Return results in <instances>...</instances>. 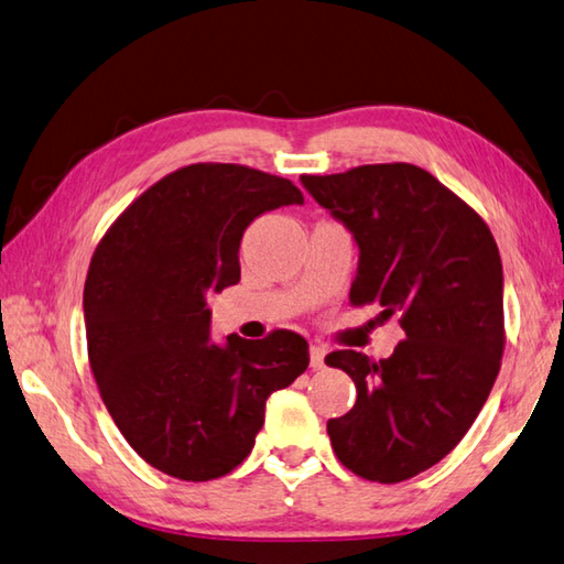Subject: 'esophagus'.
<instances>
[{"label": "esophagus", "instance_id": "34e87169", "mask_svg": "<svg viewBox=\"0 0 564 564\" xmlns=\"http://www.w3.org/2000/svg\"><path fill=\"white\" fill-rule=\"evenodd\" d=\"M324 358H326V348L324 346H312L310 348V364L314 370L324 368Z\"/></svg>", "mask_w": 564, "mask_h": 564}]
</instances>
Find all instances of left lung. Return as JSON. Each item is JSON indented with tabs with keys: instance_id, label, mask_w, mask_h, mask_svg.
Wrapping results in <instances>:
<instances>
[{
	"instance_id": "obj_1",
	"label": "left lung",
	"mask_w": 564,
	"mask_h": 564,
	"mask_svg": "<svg viewBox=\"0 0 564 564\" xmlns=\"http://www.w3.org/2000/svg\"><path fill=\"white\" fill-rule=\"evenodd\" d=\"M302 184L358 242L350 304L400 314L405 332L390 358L350 348L326 356L358 392L326 424L332 447L360 479H412L462 442L496 382L506 346L501 254L484 218L414 164L304 174Z\"/></svg>"
}]
</instances>
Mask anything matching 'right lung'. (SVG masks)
<instances>
[{"mask_svg":"<svg viewBox=\"0 0 564 564\" xmlns=\"http://www.w3.org/2000/svg\"><path fill=\"white\" fill-rule=\"evenodd\" d=\"M304 204L290 178L188 164L132 200L93 252L83 292L105 408L142 459L182 481L226 476L252 452L264 402L310 366L304 336L210 341L208 294L240 282V240L264 210Z\"/></svg>","mask_w":564,"mask_h":564,"instance_id":"obj_1","label":"right lung"}]
</instances>
